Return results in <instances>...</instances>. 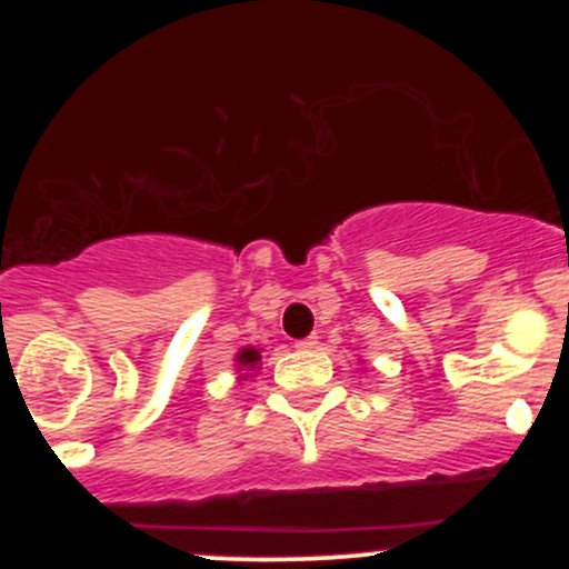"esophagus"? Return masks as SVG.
Listing matches in <instances>:
<instances>
[{
	"label": "esophagus",
	"instance_id": "34e87169",
	"mask_svg": "<svg viewBox=\"0 0 569 569\" xmlns=\"http://www.w3.org/2000/svg\"><path fill=\"white\" fill-rule=\"evenodd\" d=\"M293 348H297V350H316L318 348V337H307V339H299V342L297 345H293Z\"/></svg>",
	"mask_w": 569,
	"mask_h": 569
}]
</instances>
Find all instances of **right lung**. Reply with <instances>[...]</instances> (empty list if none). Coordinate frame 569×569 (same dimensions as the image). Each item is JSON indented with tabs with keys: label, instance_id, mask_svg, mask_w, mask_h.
<instances>
[{
	"label": "right lung",
	"instance_id": "add662e5",
	"mask_svg": "<svg viewBox=\"0 0 569 569\" xmlns=\"http://www.w3.org/2000/svg\"><path fill=\"white\" fill-rule=\"evenodd\" d=\"M262 361V350L253 348V345H246L234 352V371H238V380H248V377H257V371L262 369L259 367Z\"/></svg>",
	"mask_w": 569,
	"mask_h": 569
}]
</instances>
